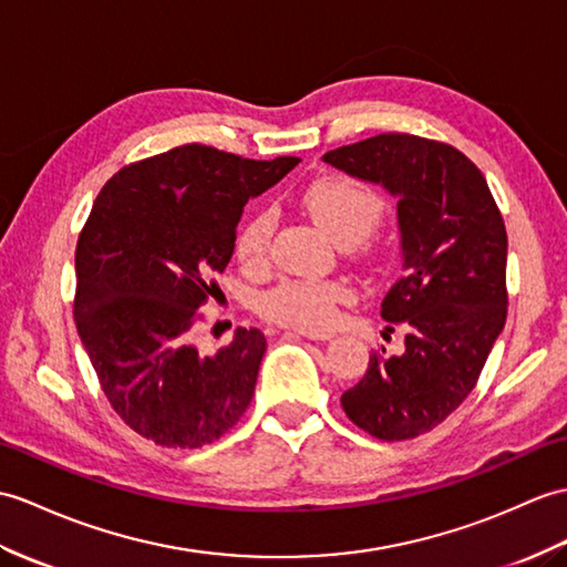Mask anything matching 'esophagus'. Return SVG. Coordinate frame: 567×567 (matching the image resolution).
<instances>
[{"label": "esophagus", "instance_id": "esophagus-1", "mask_svg": "<svg viewBox=\"0 0 567 567\" xmlns=\"http://www.w3.org/2000/svg\"><path fill=\"white\" fill-rule=\"evenodd\" d=\"M297 336H305L309 340H316V343H326V340H331L333 333H321V331H295Z\"/></svg>", "mask_w": 567, "mask_h": 567}]
</instances>
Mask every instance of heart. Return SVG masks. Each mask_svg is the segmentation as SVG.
<instances>
[{
    "label": "heart",
    "mask_w": 567,
    "mask_h": 567,
    "mask_svg": "<svg viewBox=\"0 0 567 567\" xmlns=\"http://www.w3.org/2000/svg\"><path fill=\"white\" fill-rule=\"evenodd\" d=\"M301 207L340 246H352L370 234L381 215L384 200L364 183L346 176H323L301 190ZM275 215L256 209L248 215L234 239V256L248 272H260L270 262ZM352 299L346 280H282L258 299V313L278 326L297 331H326L336 323L340 305Z\"/></svg>",
    "instance_id": "b5f03b06"
}]
</instances>
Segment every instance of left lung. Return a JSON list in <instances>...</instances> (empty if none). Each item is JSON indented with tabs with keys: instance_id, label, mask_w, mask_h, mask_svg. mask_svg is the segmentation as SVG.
Segmentation results:
<instances>
[{
	"instance_id": "1",
	"label": "left lung",
	"mask_w": 567,
	"mask_h": 567,
	"mask_svg": "<svg viewBox=\"0 0 567 567\" xmlns=\"http://www.w3.org/2000/svg\"><path fill=\"white\" fill-rule=\"evenodd\" d=\"M323 162L399 197L403 278L381 316L405 328V352L370 354L340 403L384 442L444 423L476 386L507 319V231L481 168L446 142L384 133Z\"/></svg>"
}]
</instances>
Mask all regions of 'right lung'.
<instances>
[{
    "instance_id": "right-lung-1",
    "label": "right lung",
    "mask_w": 567,
    "mask_h": 567,
    "mask_svg": "<svg viewBox=\"0 0 567 567\" xmlns=\"http://www.w3.org/2000/svg\"><path fill=\"white\" fill-rule=\"evenodd\" d=\"M297 164L193 142L127 164L101 188L76 241L74 323L105 399L144 440L197 450L251 405L266 336L239 328L213 358L193 338L248 197Z\"/></svg>"
}]
</instances>
